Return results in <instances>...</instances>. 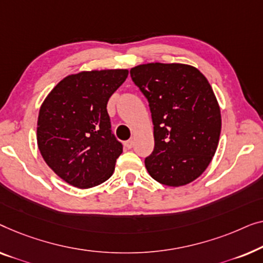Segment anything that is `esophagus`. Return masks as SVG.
<instances>
[{
	"label": "esophagus",
	"instance_id": "34e87169",
	"mask_svg": "<svg viewBox=\"0 0 263 263\" xmlns=\"http://www.w3.org/2000/svg\"><path fill=\"white\" fill-rule=\"evenodd\" d=\"M125 145H126L127 149H131V147L133 146V140L132 139H128L125 142Z\"/></svg>",
	"mask_w": 263,
	"mask_h": 263
}]
</instances>
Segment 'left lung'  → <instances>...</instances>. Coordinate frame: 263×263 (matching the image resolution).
I'll return each mask as SVG.
<instances>
[{"instance_id": "1", "label": "left lung", "mask_w": 263, "mask_h": 263, "mask_svg": "<svg viewBox=\"0 0 263 263\" xmlns=\"http://www.w3.org/2000/svg\"><path fill=\"white\" fill-rule=\"evenodd\" d=\"M132 81L149 101L155 147L147 173L165 186L197 180L219 143V103L206 77L181 63H147L131 69Z\"/></svg>"}]
</instances>
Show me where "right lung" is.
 Returning <instances> with one entry per match:
<instances>
[{"label": "right lung", "mask_w": 263, "mask_h": 263, "mask_svg": "<svg viewBox=\"0 0 263 263\" xmlns=\"http://www.w3.org/2000/svg\"><path fill=\"white\" fill-rule=\"evenodd\" d=\"M127 75V69L72 73L58 82L40 106L39 151L66 183L87 190L112 176L123 145L110 131L107 102Z\"/></svg>", "instance_id": "obj_1"}]
</instances>
